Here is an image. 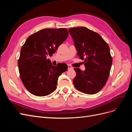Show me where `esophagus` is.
<instances>
[{"label":"esophagus","instance_id":"1","mask_svg":"<svg viewBox=\"0 0 132 132\" xmlns=\"http://www.w3.org/2000/svg\"><path fill=\"white\" fill-rule=\"evenodd\" d=\"M68 69H69V70L72 69H73V67H71L70 65H68Z\"/></svg>","mask_w":132,"mask_h":132}]
</instances>
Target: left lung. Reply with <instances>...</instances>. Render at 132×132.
<instances>
[{
  "instance_id": "obj_1",
  "label": "left lung",
  "mask_w": 132,
  "mask_h": 132,
  "mask_svg": "<svg viewBox=\"0 0 132 132\" xmlns=\"http://www.w3.org/2000/svg\"><path fill=\"white\" fill-rule=\"evenodd\" d=\"M69 32L85 67L84 71L74 68V85L84 94H96L105 85L110 75L112 58L109 46L98 34L86 27L70 28Z\"/></svg>"
}]
</instances>
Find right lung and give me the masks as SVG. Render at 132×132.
I'll use <instances>...</instances> for the list:
<instances>
[{
	"instance_id": "add662e5",
	"label": "right lung",
	"mask_w": 132,
	"mask_h": 132,
	"mask_svg": "<svg viewBox=\"0 0 132 132\" xmlns=\"http://www.w3.org/2000/svg\"><path fill=\"white\" fill-rule=\"evenodd\" d=\"M68 36L67 29H46L30 35L21 49L18 60L20 76L30 93L45 96L57 88L58 77L67 71L65 63L54 66L51 57Z\"/></svg>"
}]
</instances>
